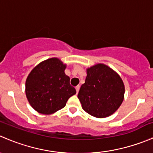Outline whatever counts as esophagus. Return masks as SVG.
<instances>
[{"mask_svg":"<svg viewBox=\"0 0 153 153\" xmlns=\"http://www.w3.org/2000/svg\"><path fill=\"white\" fill-rule=\"evenodd\" d=\"M75 89H76L77 93H78V92H79V89H80V85H78L77 86H75Z\"/></svg>","mask_w":153,"mask_h":153,"instance_id":"esophagus-1","label":"esophagus"}]
</instances>
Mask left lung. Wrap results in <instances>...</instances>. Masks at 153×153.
Wrapping results in <instances>:
<instances>
[{
	"instance_id": "1",
	"label": "left lung",
	"mask_w": 153,
	"mask_h": 153,
	"mask_svg": "<svg viewBox=\"0 0 153 153\" xmlns=\"http://www.w3.org/2000/svg\"><path fill=\"white\" fill-rule=\"evenodd\" d=\"M85 83L78 98L82 108L89 115L106 118L118 109L124 100V85L119 75L104 64L87 69Z\"/></svg>"
}]
</instances>
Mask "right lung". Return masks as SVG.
Returning a JSON list of instances; mask_svg holds the SVG:
<instances>
[{
    "mask_svg": "<svg viewBox=\"0 0 153 153\" xmlns=\"http://www.w3.org/2000/svg\"><path fill=\"white\" fill-rule=\"evenodd\" d=\"M66 65L58 58L43 61L30 72L26 81V95L34 109L49 115L65 106L76 90L66 75Z\"/></svg>",
    "mask_w": 153,
    "mask_h": 153,
    "instance_id": "add662e5",
    "label": "right lung"
}]
</instances>
